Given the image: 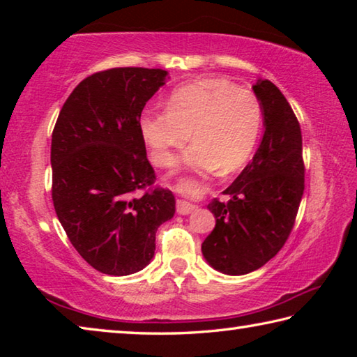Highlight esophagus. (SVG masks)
Masks as SVG:
<instances>
[{"instance_id":"34e87169","label":"esophagus","mask_w":357,"mask_h":357,"mask_svg":"<svg viewBox=\"0 0 357 357\" xmlns=\"http://www.w3.org/2000/svg\"><path fill=\"white\" fill-rule=\"evenodd\" d=\"M197 209V206L195 204H192V203H189V202H184V200H178L176 202V211L179 214H183V215H185V214H190V213H193V211Z\"/></svg>"}]
</instances>
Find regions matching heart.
<instances>
[{
	"label": "heart",
	"mask_w": 357,
	"mask_h": 357,
	"mask_svg": "<svg viewBox=\"0 0 357 357\" xmlns=\"http://www.w3.org/2000/svg\"><path fill=\"white\" fill-rule=\"evenodd\" d=\"M261 121V102L252 89L206 77L173 89L167 110L146 108L140 130L157 167H170L192 132L184 164L200 172L220 167L222 173H231L249 160Z\"/></svg>",
	"instance_id": "1"
}]
</instances>
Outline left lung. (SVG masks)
Here are the masks:
<instances>
[{
	"mask_svg": "<svg viewBox=\"0 0 357 357\" xmlns=\"http://www.w3.org/2000/svg\"><path fill=\"white\" fill-rule=\"evenodd\" d=\"M253 91L264 114L261 144L234 183L208 208L215 227L202 244L203 257L228 275L261 268L285 245L304 193L299 121L279 88L259 80Z\"/></svg>",
	"mask_w": 357,
	"mask_h": 357,
	"instance_id": "obj_1",
	"label": "left lung"
}]
</instances>
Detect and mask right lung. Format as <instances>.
I'll return each mask as SVG.
<instances>
[{"label":"right lung","instance_id":"add662e5","mask_svg":"<svg viewBox=\"0 0 357 357\" xmlns=\"http://www.w3.org/2000/svg\"><path fill=\"white\" fill-rule=\"evenodd\" d=\"M167 70L113 68L77 84L52 134V200L70 244L96 271L129 275L149 264L174 197L154 185L140 118Z\"/></svg>","mask_w":357,"mask_h":357}]
</instances>
